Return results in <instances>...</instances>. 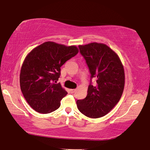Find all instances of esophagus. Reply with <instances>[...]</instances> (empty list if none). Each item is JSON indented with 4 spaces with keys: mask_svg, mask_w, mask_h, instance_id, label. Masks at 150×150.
<instances>
[{
    "mask_svg": "<svg viewBox=\"0 0 150 150\" xmlns=\"http://www.w3.org/2000/svg\"><path fill=\"white\" fill-rule=\"evenodd\" d=\"M70 93H74L76 91V89H70Z\"/></svg>",
    "mask_w": 150,
    "mask_h": 150,
    "instance_id": "34e87169",
    "label": "esophagus"
}]
</instances>
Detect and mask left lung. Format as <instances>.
Returning a JSON list of instances; mask_svg holds the SVG:
<instances>
[{
	"label": "left lung",
	"mask_w": 150,
	"mask_h": 150,
	"mask_svg": "<svg viewBox=\"0 0 150 150\" xmlns=\"http://www.w3.org/2000/svg\"><path fill=\"white\" fill-rule=\"evenodd\" d=\"M81 54L89 67L91 78L86 97L76 101L81 114L90 118L106 115L120 101L125 86V71L119 56L107 45L92 42L79 45Z\"/></svg>",
	"instance_id": "8db88e82"
}]
</instances>
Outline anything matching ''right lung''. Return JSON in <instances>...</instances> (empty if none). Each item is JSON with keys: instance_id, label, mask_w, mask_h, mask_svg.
<instances>
[{"instance_id": "obj_1", "label": "right lung", "mask_w": 150, "mask_h": 150, "mask_svg": "<svg viewBox=\"0 0 150 150\" xmlns=\"http://www.w3.org/2000/svg\"><path fill=\"white\" fill-rule=\"evenodd\" d=\"M78 52L76 46L48 41L28 53L22 64L19 83L25 100L35 111L48 114L59 108L67 95L61 84L56 83L61 67Z\"/></svg>"}]
</instances>
